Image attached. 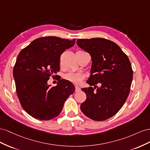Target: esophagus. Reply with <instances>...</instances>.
Masks as SVG:
<instances>
[{
	"label": "esophagus",
	"instance_id": "34e87169",
	"mask_svg": "<svg viewBox=\"0 0 150 150\" xmlns=\"http://www.w3.org/2000/svg\"><path fill=\"white\" fill-rule=\"evenodd\" d=\"M80 91V88L78 86H75V92H79Z\"/></svg>",
	"mask_w": 150,
	"mask_h": 150
}]
</instances>
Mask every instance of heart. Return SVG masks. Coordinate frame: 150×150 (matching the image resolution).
Returning <instances> with one entry per match:
<instances>
[{
    "mask_svg": "<svg viewBox=\"0 0 150 150\" xmlns=\"http://www.w3.org/2000/svg\"><path fill=\"white\" fill-rule=\"evenodd\" d=\"M83 51H78L77 52H82ZM83 78V76L80 73H75V72H69L68 74L64 75V79L69 81V82L75 83L79 84L81 82Z\"/></svg>",
    "mask_w": 150,
    "mask_h": 150,
    "instance_id": "1",
    "label": "heart"
}]
</instances>
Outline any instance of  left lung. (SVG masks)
Here are the masks:
<instances>
[{
  "label": "left lung",
  "mask_w": 150,
  "mask_h": 150,
  "mask_svg": "<svg viewBox=\"0 0 150 150\" xmlns=\"http://www.w3.org/2000/svg\"><path fill=\"white\" fill-rule=\"evenodd\" d=\"M77 45L91 54L92 67L83 88L87 96L81 104L82 112L94 121L112 117L121 109L129 96L133 71L127 55L116 43L104 38L79 39ZM101 83L99 88L95 85ZM97 88H96V87Z\"/></svg>",
  "instance_id": "1"
}]
</instances>
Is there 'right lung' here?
<instances>
[{"mask_svg": "<svg viewBox=\"0 0 150 150\" xmlns=\"http://www.w3.org/2000/svg\"><path fill=\"white\" fill-rule=\"evenodd\" d=\"M75 42V39L42 37L20 51L13 70L16 92L23 108L33 117L47 121L58 116L75 92L74 84L67 80L60 79L55 87L48 84L50 76L59 71L61 54Z\"/></svg>", "mask_w": 150, "mask_h": 150, "instance_id": "right-lung-1", "label": "right lung"}]
</instances>
